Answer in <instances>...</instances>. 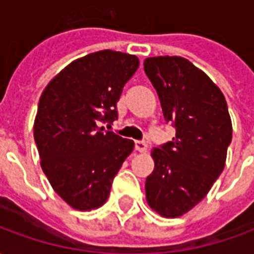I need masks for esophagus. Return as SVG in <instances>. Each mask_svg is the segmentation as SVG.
<instances>
[{
  "mask_svg": "<svg viewBox=\"0 0 254 254\" xmlns=\"http://www.w3.org/2000/svg\"><path fill=\"white\" fill-rule=\"evenodd\" d=\"M134 148L138 152H147V144L144 143V141H136L134 143Z\"/></svg>",
  "mask_w": 254,
  "mask_h": 254,
  "instance_id": "obj_1",
  "label": "esophagus"
}]
</instances>
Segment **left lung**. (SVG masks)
<instances>
[{
	"label": "left lung",
	"instance_id": "obj_1",
	"mask_svg": "<svg viewBox=\"0 0 254 254\" xmlns=\"http://www.w3.org/2000/svg\"><path fill=\"white\" fill-rule=\"evenodd\" d=\"M144 70L176 137L151 151L155 162L145 197L155 212L178 218L207 196L226 165L233 125L224 95L187 58L149 57Z\"/></svg>",
	"mask_w": 254,
	"mask_h": 254
}]
</instances>
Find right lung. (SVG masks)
<instances>
[{"mask_svg":"<svg viewBox=\"0 0 254 254\" xmlns=\"http://www.w3.org/2000/svg\"><path fill=\"white\" fill-rule=\"evenodd\" d=\"M138 64L127 53H91L64 67L42 92L34 122L42 170L74 209L105 204L134 148L132 140L106 130L103 124L117 118V102Z\"/></svg>","mask_w":254,"mask_h":254,"instance_id":"right-lung-1","label":"right lung"}]
</instances>
